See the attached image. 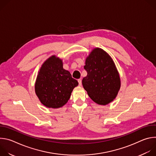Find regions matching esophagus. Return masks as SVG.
Listing matches in <instances>:
<instances>
[{
	"label": "esophagus",
	"instance_id": "obj_1",
	"mask_svg": "<svg viewBox=\"0 0 156 156\" xmlns=\"http://www.w3.org/2000/svg\"><path fill=\"white\" fill-rule=\"evenodd\" d=\"M78 84H79V85H80V86H81V85L82 84V81H81V79H79V80H78Z\"/></svg>",
	"mask_w": 156,
	"mask_h": 156
}]
</instances>
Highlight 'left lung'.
Here are the masks:
<instances>
[{"instance_id": "1", "label": "left lung", "mask_w": 156, "mask_h": 156, "mask_svg": "<svg viewBox=\"0 0 156 156\" xmlns=\"http://www.w3.org/2000/svg\"><path fill=\"white\" fill-rule=\"evenodd\" d=\"M84 69L87 76L82 84L90 98L100 105H106L117 96L120 79L115 65L108 54L99 48L92 51Z\"/></svg>"}]
</instances>
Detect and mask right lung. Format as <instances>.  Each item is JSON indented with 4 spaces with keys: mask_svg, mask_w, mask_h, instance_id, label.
Masks as SVG:
<instances>
[{
    "mask_svg": "<svg viewBox=\"0 0 156 156\" xmlns=\"http://www.w3.org/2000/svg\"><path fill=\"white\" fill-rule=\"evenodd\" d=\"M78 84L70 73L63 69L62 60L53 55L41 66L35 83V92L44 105L59 108L68 102Z\"/></svg>",
    "mask_w": 156,
    "mask_h": 156,
    "instance_id": "obj_1",
    "label": "right lung"
}]
</instances>
